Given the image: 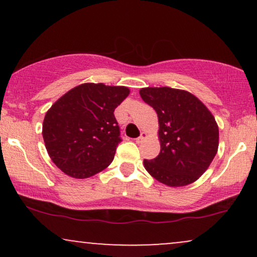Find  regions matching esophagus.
Segmentation results:
<instances>
[{"mask_svg":"<svg viewBox=\"0 0 257 257\" xmlns=\"http://www.w3.org/2000/svg\"><path fill=\"white\" fill-rule=\"evenodd\" d=\"M146 137H147V134H146V133H144V132H143V133H141V134H140V137L135 139V141H137L138 144L143 143V140H144V139H146Z\"/></svg>","mask_w":257,"mask_h":257,"instance_id":"34e87169","label":"esophagus"}]
</instances>
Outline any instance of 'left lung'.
I'll use <instances>...</instances> for the list:
<instances>
[{
    "mask_svg": "<svg viewBox=\"0 0 257 257\" xmlns=\"http://www.w3.org/2000/svg\"><path fill=\"white\" fill-rule=\"evenodd\" d=\"M158 116L161 152L144 166L162 184L180 187L202 176L219 147V126L211 112L186 90L169 87L140 89Z\"/></svg>",
    "mask_w": 257,
    "mask_h": 257,
    "instance_id": "1",
    "label": "left lung"
}]
</instances>
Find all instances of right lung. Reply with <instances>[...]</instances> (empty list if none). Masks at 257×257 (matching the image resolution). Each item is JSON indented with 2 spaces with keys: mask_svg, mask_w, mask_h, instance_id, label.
<instances>
[{
  "mask_svg": "<svg viewBox=\"0 0 257 257\" xmlns=\"http://www.w3.org/2000/svg\"><path fill=\"white\" fill-rule=\"evenodd\" d=\"M128 95L126 87L83 83L52 105L42 135L49 157L61 172L85 179L110 166L122 141L113 112Z\"/></svg>",
  "mask_w": 257,
  "mask_h": 257,
  "instance_id": "add662e5",
  "label": "right lung"
}]
</instances>
